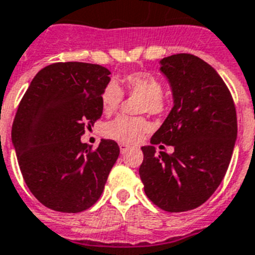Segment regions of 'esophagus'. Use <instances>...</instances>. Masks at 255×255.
Instances as JSON below:
<instances>
[{
  "label": "esophagus",
  "mask_w": 255,
  "mask_h": 255,
  "mask_svg": "<svg viewBox=\"0 0 255 255\" xmlns=\"http://www.w3.org/2000/svg\"><path fill=\"white\" fill-rule=\"evenodd\" d=\"M128 149H129V145L123 144V143L120 144V151H121V153H125V152L128 151Z\"/></svg>",
  "instance_id": "1"
}]
</instances>
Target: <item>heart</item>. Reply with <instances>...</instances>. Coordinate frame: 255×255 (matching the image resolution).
<instances>
[{"instance_id": "heart-1", "label": "heart", "mask_w": 255, "mask_h": 255, "mask_svg": "<svg viewBox=\"0 0 255 255\" xmlns=\"http://www.w3.org/2000/svg\"><path fill=\"white\" fill-rule=\"evenodd\" d=\"M162 84L157 77L148 72H131L123 78L121 84L108 82L101 95L104 113H112L123 102L124 93L130 97L140 98L136 103V112L160 115L166 110L167 101L162 94ZM151 130L145 117L120 116L107 123L103 135L123 144H135Z\"/></svg>"}]
</instances>
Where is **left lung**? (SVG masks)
<instances>
[{
    "instance_id": "obj_1",
    "label": "left lung",
    "mask_w": 255,
    "mask_h": 255,
    "mask_svg": "<svg viewBox=\"0 0 255 255\" xmlns=\"http://www.w3.org/2000/svg\"><path fill=\"white\" fill-rule=\"evenodd\" d=\"M174 107L151 145L142 147L139 175L154 205L169 213L202 205L226 175L235 140L237 117L227 85L212 65L192 54L161 60ZM173 145V154L155 153L154 145Z\"/></svg>"
}]
</instances>
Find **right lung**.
Returning <instances> with one entry per match:
<instances>
[{
    "label": "right lung",
    "instance_id": "obj_1",
    "mask_svg": "<svg viewBox=\"0 0 255 255\" xmlns=\"http://www.w3.org/2000/svg\"><path fill=\"white\" fill-rule=\"evenodd\" d=\"M111 72L99 64L60 62L41 69L19 103L11 139L24 182L41 204L80 213L101 197L120 154L115 140L81 143L103 108Z\"/></svg>",
    "mask_w": 255,
    "mask_h": 255
}]
</instances>
